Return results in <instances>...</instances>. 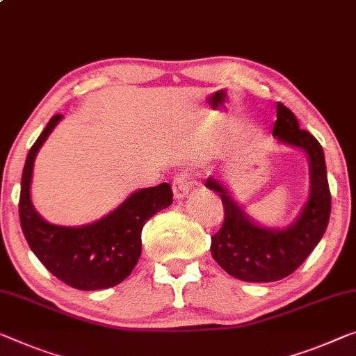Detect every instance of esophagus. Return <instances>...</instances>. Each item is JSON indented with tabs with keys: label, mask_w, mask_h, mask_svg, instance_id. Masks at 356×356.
<instances>
[{
	"label": "esophagus",
	"mask_w": 356,
	"mask_h": 356,
	"mask_svg": "<svg viewBox=\"0 0 356 356\" xmlns=\"http://www.w3.org/2000/svg\"><path fill=\"white\" fill-rule=\"evenodd\" d=\"M172 188H173V194H175V199L177 200H183L186 195L189 194L191 191V183L186 175H177L172 183Z\"/></svg>",
	"instance_id": "obj_1"
}]
</instances>
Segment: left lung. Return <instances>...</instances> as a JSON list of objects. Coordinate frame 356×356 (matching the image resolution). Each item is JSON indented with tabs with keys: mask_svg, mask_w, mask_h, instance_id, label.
<instances>
[{
	"mask_svg": "<svg viewBox=\"0 0 356 356\" xmlns=\"http://www.w3.org/2000/svg\"><path fill=\"white\" fill-rule=\"evenodd\" d=\"M272 135L278 143L298 147L309 159V199L296 220L285 227H267L245 213L221 179L209 177L205 186L221 197L222 227L211 237V256L229 275L243 282H277L293 273L314 251L330 222L331 194L323 147L289 109L277 103Z\"/></svg>",
	"mask_w": 356,
	"mask_h": 356,
	"instance_id": "obj_1",
	"label": "left lung"
}]
</instances>
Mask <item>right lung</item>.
I'll return each instance as SVG.
<instances>
[{
  "label": "right lung",
  "mask_w": 356,
  "mask_h": 356,
  "mask_svg": "<svg viewBox=\"0 0 356 356\" xmlns=\"http://www.w3.org/2000/svg\"><path fill=\"white\" fill-rule=\"evenodd\" d=\"M63 116H54L26 156L20 183V226L42 266L67 285L83 291L116 286L135 269L141 254V229L173 202L168 183L138 189L100 220L83 226L46 221L31 202L33 165L41 146Z\"/></svg>",
  "instance_id": "add662e5"
}]
</instances>
